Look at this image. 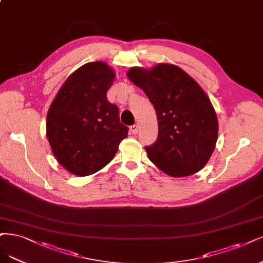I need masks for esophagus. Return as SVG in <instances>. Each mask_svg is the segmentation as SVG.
Returning <instances> with one entry per match:
<instances>
[{"mask_svg": "<svg viewBox=\"0 0 263 263\" xmlns=\"http://www.w3.org/2000/svg\"><path fill=\"white\" fill-rule=\"evenodd\" d=\"M129 130H130V133L132 134H137L138 133V130H139V127H138V125H133V126H130V128H129Z\"/></svg>", "mask_w": 263, "mask_h": 263, "instance_id": "obj_1", "label": "esophagus"}]
</instances>
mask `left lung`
Listing matches in <instances>:
<instances>
[{"instance_id":"obj_1","label":"left lung","mask_w":263,"mask_h":263,"mask_svg":"<svg viewBox=\"0 0 263 263\" xmlns=\"http://www.w3.org/2000/svg\"><path fill=\"white\" fill-rule=\"evenodd\" d=\"M128 78L155 107L158 138L144 147L150 161L173 177L193 175L209 161L218 140V119L209 97L178 66L132 67Z\"/></svg>"}]
</instances>
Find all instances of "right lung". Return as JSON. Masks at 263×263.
I'll list each match as a JSON object with an SVG mask.
<instances>
[{"mask_svg": "<svg viewBox=\"0 0 263 263\" xmlns=\"http://www.w3.org/2000/svg\"><path fill=\"white\" fill-rule=\"evenodd\" d=\"M114 77L105 63H87L66 79L49 108L47 136L53 155L75 175L103 168L127 137L119 106L106 98Z\"/></svg>", "mask_w": 263, "mask_h": 263, "instance_id": "add662e5", "label": "right lung"}]
</instances>
